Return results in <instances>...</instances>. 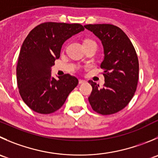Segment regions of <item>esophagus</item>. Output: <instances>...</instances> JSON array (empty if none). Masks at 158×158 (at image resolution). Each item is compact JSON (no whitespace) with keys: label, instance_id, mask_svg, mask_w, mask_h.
Returning a JSON list of instances; mask_svg holds the SVG:
<instances>
[{"label":"esophagus","instance_id":"esophagus-1","mask_svg":"<svg viewBox=\"0 0 158 158\" xmlns=\"http://www.w3.org/2000/svg\"><path fill=\"white\" fill-rule=\"evenodd\" d=\"M85 82H86V81L82 80V79H79V84H83V83H85Z\"/></svg>","mask_w":158,"mask_h":158}]
</instances>
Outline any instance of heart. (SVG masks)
<instances>
[{
    "label": "heart",
    "instance_id": "b5f03b06",
    "mask_svg": "<svg viewBox=\"0 0 158 158\" xmlns=\"http://www.w3.org/2000/svg\"><path fill=\"white\" fill-rule=\"evenodd\" d=\"M85 41H91V40H85Z\"/></svg>",
    "mask_w": 158,
    "mask_h": 158
}]
</instances>
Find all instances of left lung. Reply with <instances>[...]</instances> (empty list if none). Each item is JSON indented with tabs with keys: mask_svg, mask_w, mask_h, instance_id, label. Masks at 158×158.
<instances>
[{
	"mask_svg": "<svg viewBox=\"0 0 158 158\" xmlns=\"http://www.w3.org/2000/svg\"><path fill=\"white\" fill-rule=\"evenodd\" d=\"M84 27L100 39L104 59L101 69L105 83L102 88L93 81L89 102L96 113H116L132 99L139 79V62L135 48L127 35L116 26L110 24H86Z\"/></svg>",
	"mask_w": 158,
	"mask_h": 158,
	"instance_id": "left-lung-1",
	"label": "left lung"
}]
</instances>
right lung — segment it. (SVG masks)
<instances>
[{
    "mask_svg": "<svg viewBox=\"0 0 158 158\" xmlns=\"http://www.w3.org/2000/svg\"><path fill=\"white\" fill-rule=\"evenodd\" d=\"M84 31L80 24L45 22L32 29L24 39L17 65L19 93L33 111L48 114L60 109L79 83L65 74L59 80L52 77L51 68L60 57L64 42Z\"/></svg>",
    "mask_w": 158,
    "mask_h": 158,
    "instance_id": "obj_1",
    "label": "right lung"
}]
</instances>
